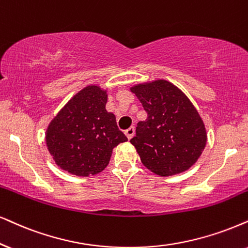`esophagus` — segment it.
<instances>
[{
    "mask_svg": "<svg viewBox=\"0 0 248 248\" xmlns=\"http://www.w3.org/2000/svg\"><path fill=\"white\" fill-rule=\"evenodd\" d=\"M124 134H126V136H127V139L128 140H130L131 137L134 136V134H135V128L134 127H130V128H128V129L124 131Z\"/></svg>",
    "mask_w": 248,
    "mask_h": 248,
    "instance_id": "1",
    "label": "esophagus"
}]
</instances>
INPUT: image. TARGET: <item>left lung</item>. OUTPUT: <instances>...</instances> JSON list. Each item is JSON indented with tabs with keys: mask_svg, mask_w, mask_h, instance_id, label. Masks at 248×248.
<instances>
[{
	"mask_svg": "<svg viewBox=\"0 0 248 248\" xmlns=\"http://www.w3.org/2000/svg\"><path fill=\"white\" fill-rule=\"evenodd\" d=\"M130 90L146 111L130 143L140 161L159 176H171L198 160L207 140L205 124L190 99L166 80L137 84Z\"/></svg>",
	"mask_w": 248,
	"mask_h": 248,
	"instance_id": "8db88e82",
	"label": "left lung"
}]
</instances>
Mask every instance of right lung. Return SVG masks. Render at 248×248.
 I'll return each instance as SVG.
<instances>
[{
    "mask_svg": "<svg viewBox=\"0 0 248 248\" xmlns=\"http://www.w3.org/2000/svg\"><path fill=\"white\" fill-rule=\"evenodd\" d=\"M108 93L88 86L72 97L52 119L46 142L56 164L77 176L104 170L118 144L128 139L119 130L115 115L105 108Z\"/></svg>",
    "mask_w": 248,
    "mask_h": 248,
    "instance_id": "right-lung-1",
    "label": "right lung"
}]
</instances>
